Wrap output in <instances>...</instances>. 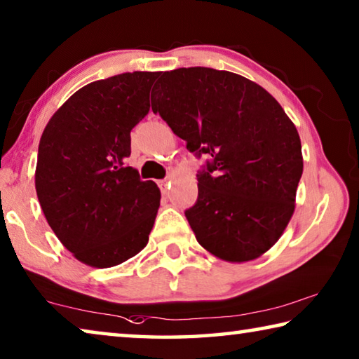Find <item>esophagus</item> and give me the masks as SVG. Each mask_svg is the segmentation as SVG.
Returning <instances> with one entry per match:
<instances>
[{
	"label": "esophagus",
	"mask_w": 359,
	"mask_h": 359,
	"mask_svg": "<svg viewBox=\"0 0 359 359\" xmlns=\"http://www.w3.org/2000/svg\"><path fill=\"white\" fill-rule=\"evenodd\" d=\"M159 185H161V190L166 193L168 191V185H169V179H164V180H161L159 182Z\"/></svg>",
	"instance_id": "34e87169"
}]
</instances>
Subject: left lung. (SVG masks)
<instances>
[{"mask_svg": "<svg viewBox=\"0 0 359 359\" xmlns=\"http://www.w3.org/2000/svg\"><path fill=\"white\" fill-rule=\"evenodd\" d=\"M155 95L153 113L190 151L212 159L185 210L198 243L231 264L260 257L295 209L304 158L294 123L257 83L225 70L164 72Z\"/></svg>", "mask_w": 359, "mask_h": 359, "instance_id": "1", "label": "left lung"}]
</instances>
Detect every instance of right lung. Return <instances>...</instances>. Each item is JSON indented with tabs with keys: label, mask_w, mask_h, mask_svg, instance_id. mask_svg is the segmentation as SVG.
Segmentation results:
<instances>
[{
	"label": "right lung",
	"mask_w": 359,
	"mask_h": 359,
	"mask_svg": "<svg viewBox=\"0 0 359 359\" xmlns=\"http://www.w3.org/2000/svg\"><path fill=\"white\" fill-rule=\"evenodd\" d=\"M158 75L134 72L89 83L43 130L38 201L59 241L84 265L110 269L149 243L161 191L153 180L142 182L126 158Z\"/></svg>",
	"instance_id": "1"
}]
</instances>
